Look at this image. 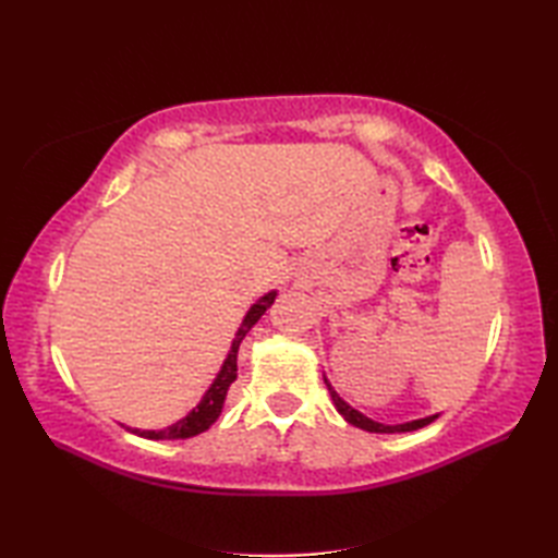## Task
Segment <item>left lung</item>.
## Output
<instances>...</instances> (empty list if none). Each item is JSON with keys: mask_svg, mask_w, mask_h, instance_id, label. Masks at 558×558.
Masks as SVG:
<instances>
[{"mask_svg": "<svg viewBox=\"0 0 558 558\" xmlns=\"http://www.w3.org/2000/svg\"><path fill=\"white\" fill-rule=\"evenodd\" d=\"M326 381V386H328V390H330V398H333V402H336V408H338V412L342 414V417H345L350 424H354V426H360V429H364V432H374V434H398V432H414V429H422V426H426L429 422H434L436 420V414H432V417H424V420H414V422H405V424H381V422H374V420H369V417H364L362 412H357L354 408H350L345 400H342L336 390H333V386L328 384V378H324Z\"/></svg>", "mask_w": 558, "mask_h": 558, "instance_id": "obj_1", "label": "left lung"}]
</instances>
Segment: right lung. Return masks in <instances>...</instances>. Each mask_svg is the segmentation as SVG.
<instances>
[{
	"instance_id": "1",
	"label": "right lung",
	"mask_w": 558,
	"mask_h": 558,
	"mask_svg": "<svg viewBox=\"0 0 558 558\" xmlns=\"http://www.w3.org/2000/svg\"><path fill=\"white\" fill-rule=\"evenodd\" d=\"M272 300H276V292H268L252 306V310L246 312L240 330L234 333L232 348L228 352V360L222 362L216 381L210 384V388L206 390V396L201 398L198 405L192 412H189L184 420H180L177 424L168 426V429H160V432H138V429H132V432L138 434V436H146V438H156V441H158V438H192L201 432H206L208 426L220 417L222 405H225V396H228V390L236 378V352H240L244 336L248 333V330H252V326L258 322V318L266 314V310L272 304Z\"/></svg>"
}]
</instances>
